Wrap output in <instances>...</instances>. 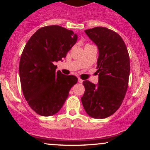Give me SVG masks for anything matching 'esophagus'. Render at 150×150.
I'll return each mask as SVG.
<instances>
[{"instance_id": "esophagus-1", "label": "esophagus", "mask_w": 150, "mask_h": 150, "mask_svg": "<svg viewBox=\"0 0 150 150\" xmlns=\"http://www.w3.org/2000/svg\"><path fill=\"white\" fill-rule=\"evenodd\" d=\"M82 82H83V80H82L81 78H80V77H78V82H80V83H82Z\"/></svg>"}]
</instances>
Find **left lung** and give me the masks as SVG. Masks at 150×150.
<instances>
[{"mask_svg": "<svg viewBox=\"0 0 150 150\" xmlns=\"http://www.w3.org/2000/svg\"><path fill=\"white\" fill-rule=\"evenodd\" d=\"M85 32L99 49V82L96 85L84 81L81 101L89 116L105 118L119 108L126 94L130 70L128 51L123 39L113 30L97 27Z\"/></svg>", "mask_w": 150, "mask_h": 150, "instance_id": "1", "label": "left lung"}]
</instances>
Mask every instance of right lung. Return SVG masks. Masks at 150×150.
<instances>
[{"label":"right lung","mask_w":150,"mask_h":150,"mask_svg":"<svg viewBox=\"0 0 150 150\" xmlns=\"http://www.w3.org/2000/svg\"><path fill=\"white\" fill-rule=\"evenodd\" d=\"M77 40L72 30L51 25L38 30L26 44L19 65L20 82L26 101L38 114L58 113L77 83V77L56 71L54 65L65 58Z\"/></svg>","instance_id":"add662e5"}]
</instances>
